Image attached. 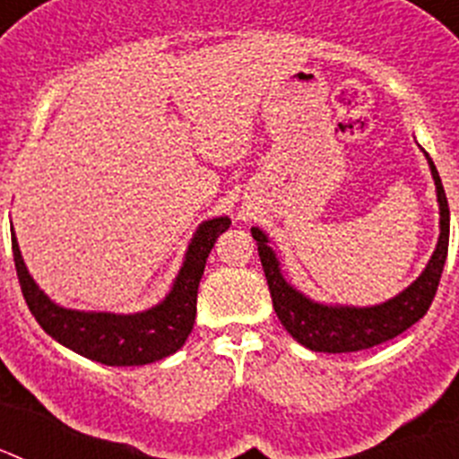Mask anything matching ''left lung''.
<instances>
[{
	"label": "left lung",
	"mask_w": 459,
	"mask_h": 459,
	"mask_svg": "<svg viewBox=\"0 0 459 459\" xmlns=\"http://www.w3.org/2000/svg\"><path fill=\"white\" fill-rule=\"evenodd\" d=\"M429 169L435 177L437 200H439V243L428 262L423 273L416 282L407 287L403 294H397L391 301L372 307H333L322 306L287 285L275 253L269 248V238L262 230L253 227V238L257 241L259 259L264 266L266 282H269L271 301L278 315L280 324L287 328V333L312 351H326V354H342V351L370 350L375 344L386 342L411 324L419 322L432 306V299L439 287L441 273H444L446 255H448V200H446L444 186H441L439 172H437L432 158L428 156Z\"/></svg>",
	"instance_id": "8db88e82"
}]
</instances>
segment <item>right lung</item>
Wrapping results in <instances>:
<instances>
[{"mask_svg":"<svg viewBox=\"0 0 459 459\" xmlns=\"http://www.w3.org/2000/svg\"><path fill=\"white\" fill-rule=\"evenodd\" d=\"M230 222V218L202 222L190 241L186 262L174 280L172 291L165 296L163 303L147 312L109 315L66 310L56 306L27 273L15 234H11L20 290L40 328L75 354L99 360L103 366H147L184 347L197 315V287L204 273L206 257Z\"/></svg>","mask_w":459,"mask_h":459,"instance_id":"obj_1","label":"right lung"}]
</instances>
